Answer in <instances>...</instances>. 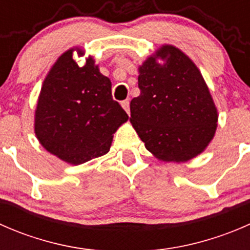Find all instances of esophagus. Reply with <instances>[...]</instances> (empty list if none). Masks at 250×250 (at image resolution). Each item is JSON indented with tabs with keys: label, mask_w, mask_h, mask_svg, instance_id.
I'll use <instances>...</instances> for the list:
<instances>
[{
	"label": "esophagus",
	"mask_w": 250,
	"mask_h": 250,
	"mask_svg": "<svg viewBox=\"0 0 250 250\" xmlns=\"http://www.w3.org/2000/svg\"><path fill=\"white\" fill-rule=\"evenodd\" d=\"M122 107L125 110V112L129 113L130 112V107H129V100H125L122 102Z\"/></svg>",
	"instance_id": "obj_1"
}]
</instances>
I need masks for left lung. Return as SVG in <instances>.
<instances>
[{
	"label": "left lung",
	"mask_w": 250,
	"mask_h": 250,
	"mask_svg": "<svg viewBox=\"0 0 250 250\" xmlns=\"http://www.w3.org/2000/svg\"><path fill=\"white\" fill-rule=\"evenodd\" d=\"M139 67L140 95L130 102V122L150 152L183 162L213 139L218 112L197 66L173 46H163Z\"/></svg>",
	"instance_id": "left-lung-1"
}]
</instances>
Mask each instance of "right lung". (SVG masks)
<instances>
[{
  "label": "right lung",
  "mask_w": 250,
  "mask_h": 250,
  "mask_svg": "<svg viewBox=\"0 0 250 250\" xmlns=\"http://www.w3.org/2000/svg\"><path fill=\"white\" fill-rule=\"evenodd\" d=\"M128 115L111 94V82L92 58L83 66L67 50L43 82L35 133L47 151L71 165L109 152L112 134Z\"/></svg>",
  "instance_id": "1"
}]
</instances>
